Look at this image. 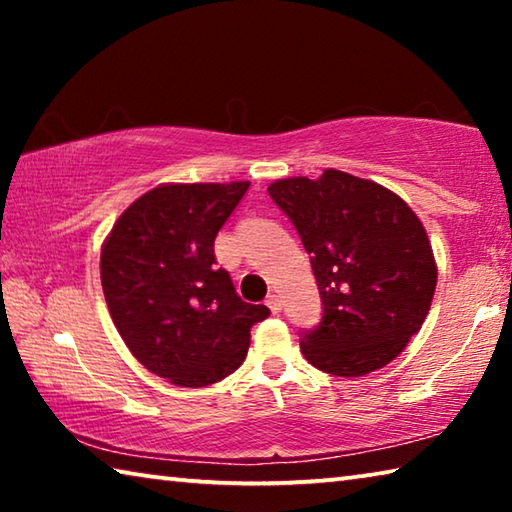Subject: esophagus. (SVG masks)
Wrapping results in <instances>:
<instances>
[{
    "instance_id": "obj_1",
    "label": "esophagus",
    "mask_w": 512,
    "mask_h": 512,
    "mask_svg": "<svg viewBox=\"0 0 512 512\" xmlns=\"http://www.w3.org/2000/svg\"><path fill=\"white\" fill-rule=\"evenodd\" d=\"M266 305H268V309L273 311V314H280V311H282V300H280V296H277V293H271V296L266 298Z\"/></svg>"
}]
</instances>
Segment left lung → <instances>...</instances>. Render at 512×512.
<instances>
[{"instance_id": "8db88e82", "label": "left lung", "mask_w": 512, "mask_h": 512, "mask_svg": "<svg viewBox=\"0 0 512 512\" xmlns=\"http://www.w3.org/2000/svg\"><path fill=\"white\" fill-rule=\"evenodd\" d=\"M268 194L296 225L323 298V320L300 341L305 359L363 377L400 357L438 280L418 214L391 189L336 169L275 180Z\"/></svg>"}]
</instances>
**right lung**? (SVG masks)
<instances>
[{
    "instance_id": "1",
    "label": "right lung",
    "mask_w": 512,
    "mask_h": 512,
    "mask_svg": "<svg viewBox=\"0 0 512 512\" xmlns=\"http://www.w3.org/2000/svg\"><path fill=\"white\" fill-rule=\"evenodd\" d=\"M250 183H164L121 212L101 246V287L126 348L185 388L216 384L246 359L271 311L237 296L214 239Z\"/></svg>"
}]
</instances>
